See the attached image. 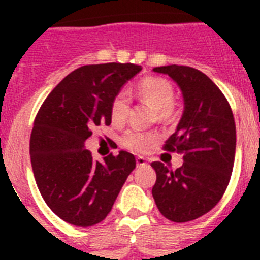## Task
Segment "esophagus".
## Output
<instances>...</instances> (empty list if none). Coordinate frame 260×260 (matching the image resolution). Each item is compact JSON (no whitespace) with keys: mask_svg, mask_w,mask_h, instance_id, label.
Instances as JSON below:
<instances>
[{"mask_svg":"<svg viewBox=\"0 0 260 260\" xmlns=\"http://www.w3.org/2000/svg\"><path fill=\"white\" fill-rule=\"evenodd\" d=\"M136 166L138 167L148 166V160H147L146 158H143V156H139V158H136Z\"/></svg>","mask_w":260,"mask_h":260,"instance_id":"1","label":"esophagus"}]
</instances>
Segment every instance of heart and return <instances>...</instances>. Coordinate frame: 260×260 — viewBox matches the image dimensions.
<instances>
[{
  "label": "heart",
  "instance_id": "1",
  "mask_svg": "<svg viewBox=\"0 0 260 260\" xmlns=\"http://www.w3.org/2000/svg\"><path fill=\"white\" fill-rule=\"evenodd\" d=\"M135 94L142 102L156 110L159 120H169L173 117L174 90L169 81L163 78H144L135 86ZM129 100L125 93H118L110 105V118L114 125H121L128 117ZM158 139L155 132H144L129 129L122 135V146L135 152H144Z\"/></svg>",
  "mask_w": 260,
  "mask_h": 260
}]
</instances>
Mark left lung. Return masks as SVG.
Masks as SVG:
<instances>
[{"mask_svg":"<svg viewBox=\"0 0 260 260\" xmlns=\"http://www.w3.org/2000/svg\"><path fill=\"white\" fill-rule=\"evenodd\" d=\"M181 89L183 113L166 142L167 151H181L183 165L170 170L151 163L156 173L152 197L159 212L174 222L201 217L213 208L230 183L236 151V126L231 106L204 73L187 66L155 67Z\"/></svg>","mask_w":260,"mask_h":260,"instance_id":"1","label":"left lung"}]
</instances>
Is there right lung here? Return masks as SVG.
<instances>
[{"mask_svg": "<svg viewBox=\"0 0 260 260\" xmlns=\"http://www.w3.org/2000/svg\"><path fill=\"white\" fill-rule=\"evenodd\" d=\"M142 71L132 63L79 67L46 98L30 134L32 170L42 197L63 221L93 226L112 210L136 159L126 151L94 160L85 148L94 125H109L113 98Z\"/></svg>", "mask_w": 260, "mask_h": 260, "instance_id": "right-lung-1", "label": "right lung"}]
</instances>
